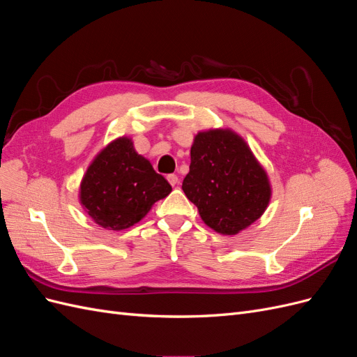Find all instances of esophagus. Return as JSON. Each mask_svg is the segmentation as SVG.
<instances>
[{
    "label": "esophagus",
    "instance_id": "34e87169",
    "mask_svg": "<svg viewBox=\"0 0 357 357\" xmlns=\"http://www.w3.org/2000/svg\"><path fill=\"white\" fill-rule=\"evenodd\" d=\"M167 180L169 181V185H171V186H176L177 183H178V177H177L176 174H168Z\"/></svg>",
    "mask_w": 357,
    "mask_h": 357
}]
</instances>
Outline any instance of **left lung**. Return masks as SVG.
I'll use <instances>...</instances> for the list:
<instances>
[{
    "mask_svg": "<svg viewBox=\"0 0 357 357\" xmlns=\"http://www.w3.org/2000/svg\"><path fill=\"white\" fill-rule=\"evenodd\" d=\"M183 192L215 232L235 235L268 207L271 186L244 139L229 129L199 132L190 147Z\"/></svg>",
    "mask_w": 357,
    "mask_h": 357,
    "instance_id": "8db88e82",
    "label": "left lung"
}]
</instances>
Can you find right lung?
I'll use <instances>...</instances> for the list:
<instances>
[{"label":"right lung","mask_w":357,"mask_h":357,"mask_svg":"<svg viewBox=\"0 0 357 357\" xmlns=\"http://www.w3.org/2000/svg\"><path fill=\"white\" fill-rule=\"evenodd\" d=\"M169 183L122 137L102 149L80 185L84 211L102 228L122 231L142 220L152 205L169 195Z\"/></svg>","instance_id":"1"}]
</instances>
